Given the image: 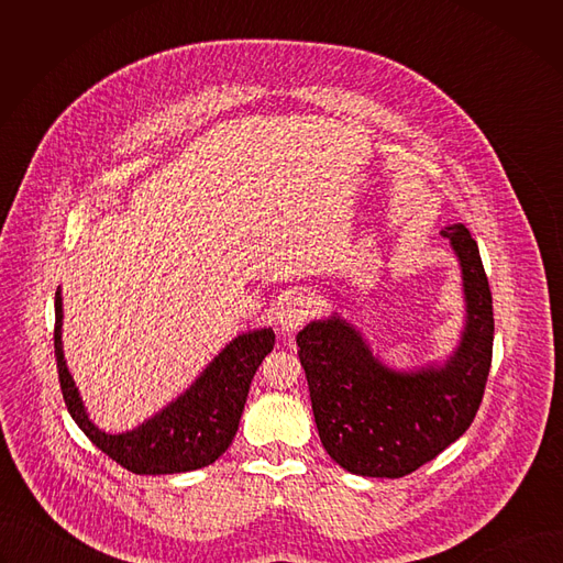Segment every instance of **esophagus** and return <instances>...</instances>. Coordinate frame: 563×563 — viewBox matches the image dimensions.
I'll list each match as a JSON object with an SVG mask.
<instances>
[{"mask_svg": "<svg viewBox=\"0 0 563 563\" xmlns=\"http://www.w3.org/2000/svg\"><path fill=\"white\" fill-rule=\"evenodd\" d=\"M313 311H316V300L311 296L294 294L280 307V316H278L280 328L285 332H296L298 328L305 325V320L309 316H313Z\"/></svg>", "mask_w": 563, "mask_h": 563, "instance_id": "obj_1", "label": "esophagus"}]
</instances>
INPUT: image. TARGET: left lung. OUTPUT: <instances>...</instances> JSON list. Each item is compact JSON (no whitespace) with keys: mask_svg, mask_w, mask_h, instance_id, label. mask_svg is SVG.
I'll return each mask as SVG.
<instances>
[{"mask_svg":"<svg viewBox=\"0 0 563 563\" xmlns=\"http://www.w3.org/2000/svg\"><path fill=\"white\" fill-rule=\"evenodd\" d=\"M441 233L459 258L465 298V328L443 365L385 367L339 313L296 336L320 443L352 474L398 478L419 470L470 428L484 398L495 339L488 276L465 224Z\"/></svg>","mask_w":563,"mask_h":563,"instance_id":"8db88e82","label":"left lung"}]
</instances>
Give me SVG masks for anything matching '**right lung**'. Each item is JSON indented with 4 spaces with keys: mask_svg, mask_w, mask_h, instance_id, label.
Segmentation results:
<instances>
[{
    "mask_svg": "<svg viewBox=\"0 0 563 563\" xmlns=\"http://www.w3.org/2000/svg\"><path fill=\"white\" fill-rule=\"evenodd\" d=\"M55 361L68 415L109 459L135 474H178L211 465L231 445L243 417L252 378L274 350L272 330L233 339L191 383L155 417L122 434L102 432L87 415L62 350V294L55 291Z\"/></svg>",
    "mask_w": 563,
    "mask_h": 563,
    "instance_id": "right-lung-1",
    "label": "right lung"
}]
</instances>
